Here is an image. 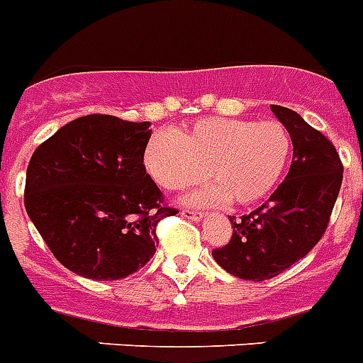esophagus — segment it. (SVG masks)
Wrapping results in <instances>:
<instances>
[{"instance_id":"obj_1","label":"esophagus","mask_w":363,"mask_h":363,"mask_svg":"<svg viewBox=\"0 0 363 363\" xmlns=\"http://www.w3.org/2000/svg\"><path fill=\"white\" fill-rule=\"evenodd\" d=\"M182 216H185V218H189V220H194V222H196V220L203 218V213L191 211V209H184V211H182Z\"/></svg>"}]
</instances>
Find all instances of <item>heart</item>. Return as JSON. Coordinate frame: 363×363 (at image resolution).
Returning <instances> with one entry per match:
<instances>
[{"instance_id": "obj_1", "label": "heart", "mask_w": 363, "mask_h": 363, "mask_svg": "<svg viewBox=\"0 0 363 363\" xmlns=\"http://www.w3.org/2000/svg\"><path fill=\"white\" fill-rule=\"evenodd\" d=\"M292 152V139L279 121H196L176 135H152L145 167L165 191H182L207 178L216 185L187 198L189 203H213L228 198L250 206L272 193Z\"/></svg>"}]
</instances>
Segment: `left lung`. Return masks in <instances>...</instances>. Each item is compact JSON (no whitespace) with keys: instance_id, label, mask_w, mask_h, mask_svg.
Listing matches in <instances>:
<instances>
[{"instance_id":"1","label":"left lung","mask_w":363,"mask_h":363,"mask_svg":"<svg viewBox=\"0 0 363 363\" xmlns=\"http://www.w3.org/2000/svg\"><path fill=\"white\" fill-rule=\"evenodd\" d=\"M270 108L292 139V165L268 202L240 218L229 216L231 240L213 250L225 272L246 281L275 277L320 242L343 179L342 160L329 139L294 110Z\"/></svg>"}]
</instances>
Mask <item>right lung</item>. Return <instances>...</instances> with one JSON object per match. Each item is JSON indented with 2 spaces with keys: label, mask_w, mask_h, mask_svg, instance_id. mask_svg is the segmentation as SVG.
Listing matches in <instances>:
<instances>
[{
  "label": "right lung",
  "mask_w": 363,
  "mask_h": 363,
  "mask_svg": "<svg viewBox=\"0 0 363 363\" xmlns=\"http://www.w3.org/2000/svg\"><path fill=\"white\" fill-rule=\"evenodd\" d=\"M148 126L93 113L62 126L34 150L27 215L73 274L128 277L156 253L157 224L178 213L145 169Z\"/></svg>",
  "instance_id": "add662e5"
}]
</instances>
